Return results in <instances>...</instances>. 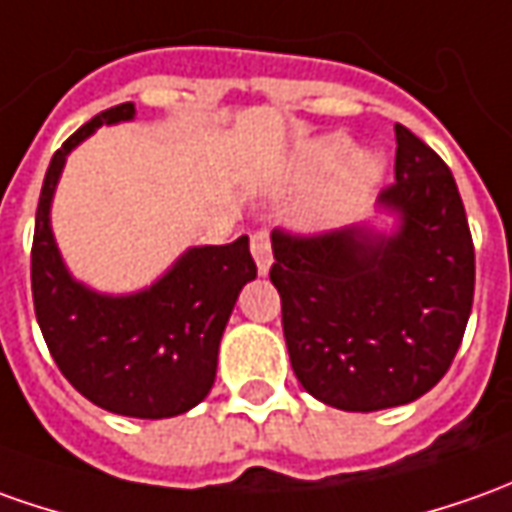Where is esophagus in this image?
Segmentation results:
<instances>
[{"instance_id":"esophagus-1","label":"esophagus","mask_w":512,"mask_h":512,"mask_svg":"<svg viewBox=\"0 0 512 512\" xmlns=\"http://www.w3.org/2000/svg\"><path fill=\"white\" fill-rule=\"evenodd\" d=\"M252 257H255L257 271H260V274H269L271 269L269 232H255V235H252Z\"/></svg>"}]
</instances>
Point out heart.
<instances>
[{"label": "heart", "instance_id": "b5f03b06", "mask_svg": "<svg viewBox=\"0 0 512 512\" xmlns=\"http://www.w3.org/2000/svg\"><path fill=\"white\" fill-rule=\"evenodd\" d=\"M387 162L378 151L358 148L353 151V139L347 134H322L308 139L297 148L291 159L285 187L288 193H305L319 182L331 179L322 187V193L308 204L305 224L325 229L342 221L347 212H353L375 190V184L384 179Z\"/></svg>", "mask_w": 512, "mask_h": 512}]
</instances>
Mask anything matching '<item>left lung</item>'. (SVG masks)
I'll return each instance as SVG.
<instances>
[{
	"label": "left lung",
	"instance_id": "8db88e82",
	"mask_svg": "<svg viewBox=\"0 0 512 512\" xmlns=\"http://www.w3.org/2000/svg\"><path fill=\"white\" fill-rule=\"evenodd\" d=\"M395 142V184L370 221L319 238L271 235L294 375L344 412L426 395L457 356L474 302L457 182L409 128L395 125Z\"/></svg>",
	"mask_w": 512,
	"mask_h": 512
}]
</instances>
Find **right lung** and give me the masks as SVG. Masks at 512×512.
Instances as JSON below:
<instances>
[{"mask_svg": "<svg viewBox=\"0 0 512 512\" xmlns=\"http://www.w3.org/2000/svg\"><path fill=\"white\" fill-rule=\"evenodd\" d=\"M134 117V103L114 106L55 151L38 196L30 277L38 328L66 381L106 412L162 420L210 395L229 314L257 266L243 235L227 246L184 249L154 283L128 294L97 291L69 271L52 232L66 156L97 128Z\"/></svg>", "mask_w": 512, "mask_h": 512, "instance_id": "1", "label": "right lung"}]
</instances>
